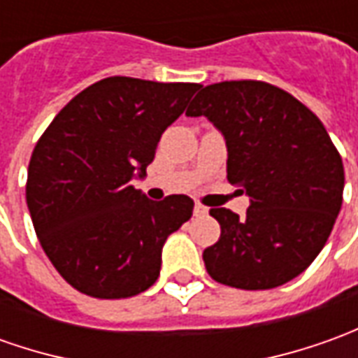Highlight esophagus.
<instances>
[{"label": "esophagus", "mask_w": 358, "mask_h": 358, "mask_svg": "<svg viewBox=\"0 0 358 358\" xmlns=\"http://www.w3.org/2000/svg\"><path fill=\"white\" fill-rule=\"evenodd\" d=\"M194 215H196V217H206V215H208V208L201 206V203H196V206H194Z\"/></svg>", "instance_id": "esophagus-1"}]
</instances>
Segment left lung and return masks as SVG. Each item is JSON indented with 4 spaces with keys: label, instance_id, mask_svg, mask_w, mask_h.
Listing matches in <instances>:
<instances>
[{
    "label": "left lung",
    "instance_id": "obj_1",
    "mask_svg": "<svg viewBox=\"0 0 358 358\" xmlns=\"http://www.w3.org/2000/svg\"><path fill=\"white\" fill-rule=\"evenodd\" d=\"M186 115H206L227 143V180L249 196L247 215L211 208L221 237L203 250L220 284L271 290L306 271L343 203V160L317 115L261 80L201 86Z\"/></svg>",
    "mask_w": 358,
    "mask_h": 358
}]
</instances>
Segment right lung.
Masks as SVG:
<instances>
[{"label":"right lung","mask_w":358,"mask_h":358,"mask_svg":"<svg viewBox=\"0 0 358 358\" xmlns=\"http://www.w3.org/2000/svg\"><path fill=\"white\" fill-rule=\"evenodd\" d=\"M198 87L103 78L72 97L36 141L27 206L46 257L78 292L121 300L159 278L162 245L192 217L194 201L182 194L150 201L129 182L145 176L160 135Z\"/></svg>","instance_id":"right-lung-1"}]
</instances>
